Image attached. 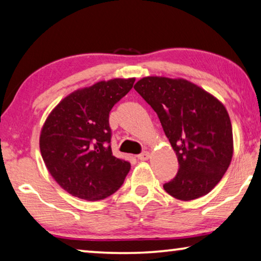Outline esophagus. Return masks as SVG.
Instances as JSON below:
<instances>
[{"label":"esophagus","instance_id":"1","mask_svg":"<svg viewBox=\"0 0 261 261\" xmlns=\"http://www.w3.org/2000/svg\"><path fill=\"white\" fill-rule=\"evenodd\" d=\"M137 158L140 161H145V160H147L148 158H150V153H148L147 151H145V152H143V153H140V154H138Z\"/></svg>","mask_w":261,"mask_h":261}]
</instances>
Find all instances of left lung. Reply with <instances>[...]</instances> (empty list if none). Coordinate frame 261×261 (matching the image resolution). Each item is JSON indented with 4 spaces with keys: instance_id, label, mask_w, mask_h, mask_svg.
Instances as JSON below:
<instances>
[{
    "instance_id": "left-lung-1",
    "label": "left lung",
    "mask_w": 261,
    "mask_h": 261,
    "mask_svg": "<svg viewBox=\"0 0 261 261\" xmlns=\"http://www.w3.org/2000/svg\"><path fill=\"white\" fill-rule=\"evenodd\" d=\"M135 89L158 115L179 161L176 176L164 189L181 201L206 195L225 174L233 154L225 107L185 79L146 76Z\"/></svg>"
}]
</instances>
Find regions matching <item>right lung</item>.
Returning a JSON list of instances; mask_svg holds the SVG:
<instances>
[{
  "label": "right lung",
  "instance_id": "add662e5",
  "mask_svg": "<svg viewBox=\"0 0 261 261\" xmlns=\"http://www.w3.org/2000/svg\"><path fill=\"white\" fill-rule=\"evenodd\" d=\"M135 77L100 81L77 89L51 111L39 147L49 174L71 195L87 201L110 196L130 171L110 146L109 113L130 92Z\"/></svg>",
  "mask_w": 261,
  "mask_h": 261
}]
</instances>
